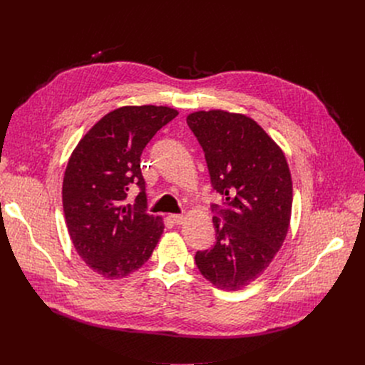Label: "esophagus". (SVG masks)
<instances>
[{
	"instance_id": "1",
	"label": "esophagus",
	"mask_w": 365,
	"mask_h": 365,
	"mask_svg": "<svg viewBox=\"0 0 365 365\" xmlns=\"http://www.w3.org/2000/svg\"><path fill=\"white\" fill-rule=\"evenodd\" d=\"M170 220H172V222H173V224L179 225V224H182V222H183L185 217H183L182 214H172V215H170Z\"/></svg>"
}]
</instances>
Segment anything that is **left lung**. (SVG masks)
Listing matches in <instances>:
<instances>
[{
    "instance_id": "8db88e82",
    "label": "left lung",
    "mask_w": 365,
    "mask_h": 365,
    "mask_svg": "<svg viewBox=\"0 0 365 365\" xmlns=\"http://www.w3.org/2000/svg\"><path fill=\"white\" fill-rule=\"evenodd\" d=\"M197 138L212 187L224 206L211 205L217 241L195 263L212 284L237 290L269 267L292 214V178L283 151L254 120L221 110L186 118Z\"/></svg>"
}]
</instances>
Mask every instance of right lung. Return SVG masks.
<instances>
[{"mask_svg":"<svg viewBox=\"0 0 365 365\" xmlns=\"http://www.w3.org/2000/svg\"><path fill=\"white\" fill-rule=\"evenodd\" d=\"M176 115L169 107H121L102 117L71 155L62 187L68 231L81 258L102 277L138 270L163 234L162 218L147 214L140 158ZM134 185L140 192L128 204Z\"/></svg>","mask_w":365,"mask_h":365,"instance_id":"1","label":"right lung"}]
</instances>
